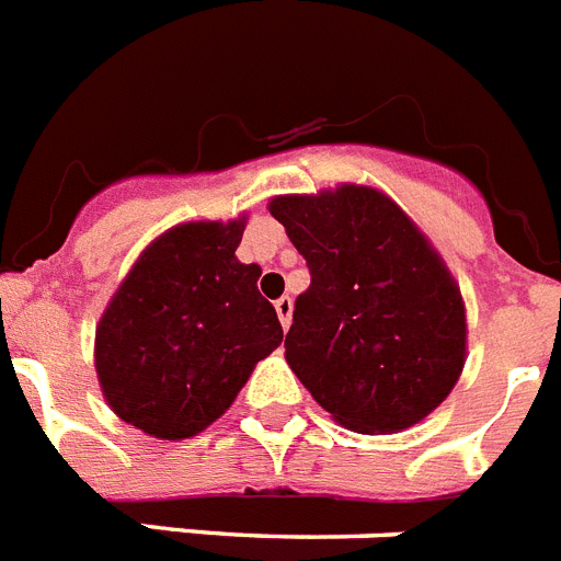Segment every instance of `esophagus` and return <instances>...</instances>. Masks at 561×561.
I'll list each match as a JSON object with an SVG mask.
<instances>
[{"label":"esophagus","instance_id":"obj_1","mask_svg":"<svg viewBox=\"0 0 561 561\" xmlns=\"http://www.w3.org/2000/svg\"><path fill=\"white\" fill-rule=\"evenodd\" d=\"M276 313H279L282 328H288L290 317H294V299H290V296H282V299H276Z\"/></svg>","mask_w":561,"mask_h":561}]
</instances>
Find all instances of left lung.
I'll return each instance as SVG.
<instances>
[{
	"label": "left lung",
	"instance_id": "obj_1",
	"mask_svg": "<svg viewBox=\"0 0 561 561\" xmlns=\"http://www.w3.org/2000/svg\"><path fill=\"white\" fill-rule=\"evenodd\" d=\"M271 216L308 262L285 359L340 426L391 435L455 389L467 359L458 282L389 195L340 184L276 195Z\"/></svg>",
	"mask_w": 561,
	"mask_h": 561
}]
</instances>
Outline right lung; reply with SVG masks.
Instances as JSON below:
<instances>
[{
  "mask_svg": "<svg viewBox=\"0 0 561 561\" xmlns=\"http://www.w3.org/2000/svg\"><path fill=\"white\" fill-rule=\"evenodd\" d=\"M244 216L186 221L149 244L94 334L103 398L152 438L184 440L233 407L259 359L282 343L259 265L236 259Z\"/></svg>",
  "mask_w": 561,
  "mask_h": 561,
  "instance_id": "1",
  "label": "right lung"
}]
</instances>
